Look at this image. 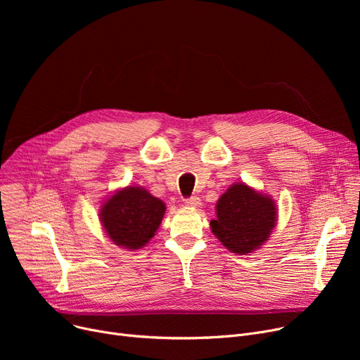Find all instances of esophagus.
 <instances>
[{
	"label": "esophagus",
	"mask_w": 360,
	"mask_h": 360,
	"mask_svg": "<svg viewBox=\"0 0 360 360\" xmlns=\"http://www.w3.org/2000/svg\"><path fill=\"white\" fill-rule=\"evenodd\" d=\"M185 204H186L188 207H193V209H197V207H200V205H201V200H200L198 197L193 195V197H190V198H186V200H185Z\"/></svg>",
	"instance_id": "1"
}]
</instances>
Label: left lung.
Instances as JSON below:
<instances>
[{
    "label": "left lung",
    "mask_w": 360,
    "mask_h": 360,
    "mask_svg": "<svg viewBox=\"0 0 360 360\" xmlns=\"http://www.w3.org/2000/svg\"><path fill=\"white\" fill-rule=\"evenodd\" d=\"M212 232L226 248L248 254L267 240L276 223V204L245 184H235L217 201Z\"/></svg>",
    "instance_id": "1"
}]
</instances>
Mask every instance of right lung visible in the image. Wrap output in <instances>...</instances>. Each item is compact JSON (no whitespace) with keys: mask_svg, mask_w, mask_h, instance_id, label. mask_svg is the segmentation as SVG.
Returning <instances> with one entry per match:
<instances>
[{"mask_svg":"<svg viewBox=\"0 0 360 360\" xmlns=\"http://www.w3.org/2000/svg\"><path fill=\"white\" fill-rule=\"evenodd\" d=\"M165 209V202L144 188L128 186L105 201L101 221L109 239L118 247L140 250L155 236Z\"/></svg>","mask_w":360,"mask_h":360,"instance_id":"right-lung-1","label":"right lung"}]
</instances>
